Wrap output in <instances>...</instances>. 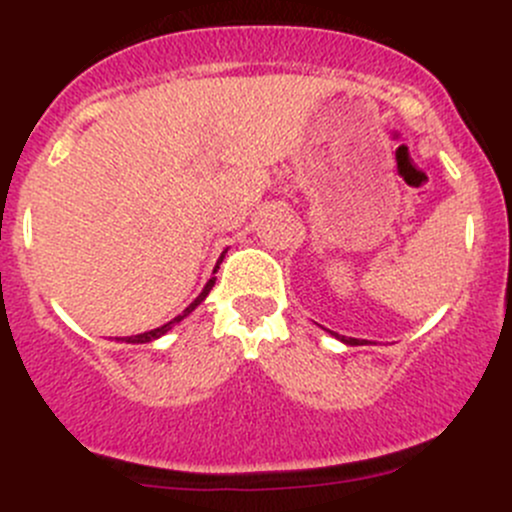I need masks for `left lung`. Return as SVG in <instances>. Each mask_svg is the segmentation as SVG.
<instances>
[{"label":"left lung","mask_w":512,"mask_h":512,"mask_svg":"<svg viewBox=\"0 0 512 512\" xmlns=\"http://www.w3.org/2000/svg\"><path fill=\"white\" fill-rule=\"evenodd\" d=\"M334 334V332H332ZM337 339H342L344 344H349V347H361V344H366V339H354V337H339V334H334Z\"/></svg>","instance_id":"1"}]
</instances>
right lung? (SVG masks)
<instances>
[{
  "mask_svg": "<svg viewBox=\"0 0 512 512\" xmlns=\"http://www.w3.org/2000/svg\"><path fill=\"white\" fill-rule=\"evenodd\" d=\"M223 257H225V252H223V255H220L218 265H215V270H213V272H218V267H220V262H223ZM213 285H215V277H210V280H208V285H205V287H203V292H200V294H198V297H195V302H190V304H188V307H185V312H183V314H178V317H175V319H170V322H168V324H163V327H158V329H151V332H143V334H136V337H123V339H121V342H128V344H148V342H153V339L163 337V334H165V332H170V329H173V327H175V324H178V322H183V319H185V317H188V314H190V312H193V309H195V307H198V304H200V302H203V299H205V297H208V292H210V289H213Z\"/></svg>",
  "mask_w": 512,
  "mask_h": 512,
  "instance_id": "obj_1",
  "label": "right lung"
}]
</instances>
